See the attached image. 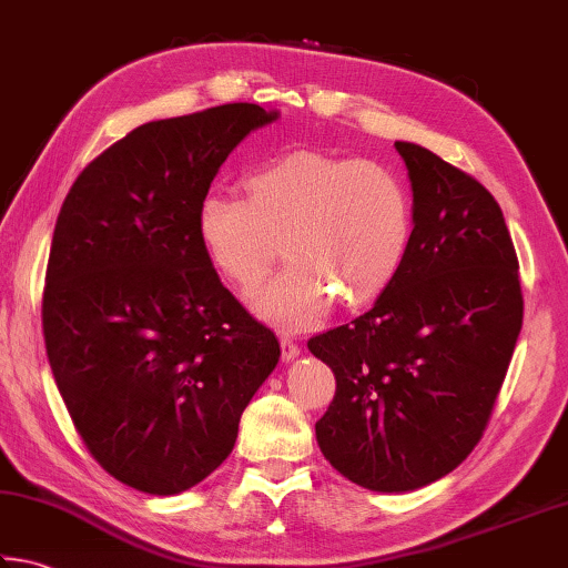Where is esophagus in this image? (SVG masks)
Masks as SVG:
<instances>
[{
  "mask_svg": "<svg viewBox=\"0 0 568 568\" xmlns=\"http://www.w3.org/2000/svg\"><path fill=\"white\" fill-rule=\"evenodd\" d=\"M298 353H302V348H298V344H294L292 338H282V361H284V363L298 358Z\"/></svg>",
  "mask_w": 568,
  "mask_h": 568,
  "instance_id": "1",
  "label": "esophagus"
}]
</instances>
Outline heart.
<instances>
[{
	"mask_svg": "<svg viewBox=\"0 0 568 568\" xmlns=\"http://www.w3.org/2000/svg\"><path fill=\"white\" fill-rule=\"evenodd\" d=\"M247 197L210 190L195 230L210 264L250 288L280 260L288 264L250 296L262 318L286 331L316 326L341 298L366 306L388 288L410 247L413 197L378 160L288 151L244 175Z\"/></svg>",
	"mask_w": 568,
	"mask_h": 568,
	"instance_id": "heart-1",
	"label": "heart"
}]
</instances>
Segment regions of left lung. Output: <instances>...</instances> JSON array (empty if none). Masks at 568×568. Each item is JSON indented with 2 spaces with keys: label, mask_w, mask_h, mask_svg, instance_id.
Masks as SVG:
<instances>
[{
  "label": "left lung",
  "mask_w": 568,
  "mask_h": 568,
  "mask_svg": "<svg viewBox=\"0 0 568 568\" xmlns=\"http://www.w3.org/2000/svg\"><path fill=\"white\" fill-rule=\"evenodd\" d=\"M413 237L371 312L308 341L336 376L321 453L373 491H413L475 450L521 331L519 262L497 200L423 145L395 141Z\"/></svg>",
  "instance_id": "8db88e82"
}]
</instances>
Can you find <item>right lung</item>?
<instances>
[{
	"mask_svg": "<svg viewBox=\"0 0 568 568\" xmlns=\"http://www.w3.org/2000/svg\"><path fill=\"white\" fill-rule=\"evenodd\" d=\"M280 111L227 103L138 125L77 178L53 227L44 304L53 381L118 483L170 497L227 459L280 341L200 247L197 202Z\"/></svg>",
	"mask_w": 568,
	"mask_h": 568,
	"instance_id": "right-lung-1",
	"label": "right lung"
}]
</instances>
